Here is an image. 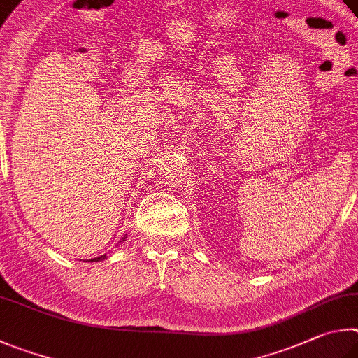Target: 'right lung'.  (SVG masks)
I'll list each match as a JSON object with an SVG mask.
<instances>
[{
    "mask_svg": "<svg viewBox=\"0 0 358 358\" xmlns=\"http://www.w3.org/2000/svg\"><path fill=\"white\" fill-rule=\"evenodd\" d=\"M99 259H105V255H103V256H100V258H96V259H91V261L94 262V261H99Z\"/></svg>",
    "mask_w": 358,
    "mask_h": 358,
    "instance_id": "1",
    "label": "right lung"
}]
</instances>
